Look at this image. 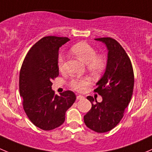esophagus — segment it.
<instances>
[{"label": "esophagus", "instance_id": "esophagus-1", "mask_svg": "<svg viewBox=\"0 0 152 152\" xmlns=\"http://www.w3.org/2000/svg\"><path fill=\"white\" fill-rule=\"evenodd\" d=\"M85 98V97L83 96H82V95H77L76 96V99H84Z\"/></svg>", "mask_w": 152, "mask_h": 152}]
</instances>
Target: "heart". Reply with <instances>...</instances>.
<instances>
[{"label":"heart","mask_w":152,"mask_h":152,"mask_svg":"<svg viewBox=\"0 0 152 152\" xmlns=\"http://www.w3.org/2000/svg\"><path fill=\"white\" fill-rule=\"evenodd\" d=\"M70 50L76 58L85 63L87 70L92 76H99L107 67L105 57L97 54L96 50L87 42H79L73 45ZM58 68L60 71L64 70V58L61 55L58 57ZM89 84L90 79L87 77L73 78L69 82V86L75 91L82 92Z\"/></svg>","instance_id":"1"}]
</instances>
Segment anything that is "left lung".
<instances>
[{
    "mask_svg": "<svg viewBox=\"0 0 152 152\" xmlns=\"http://www.w3.org/2000/svg\"><path fill=\"white\" fill-rule=\"evenodd\" d=\"M96 40L105 44L108 50L105 72L94 91L102 101L87 97L92 107L84 116V122L91 130L104 133L116 127L124 116L133 94L134 76L130 58L115 39L106 37Z\"/></svg>",
    "mask_w": 152,
    "mask_h": 152,
    "instance_id": "obj_1",
    "label": "left lung"
}]
</instances>
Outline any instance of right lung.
Wrapping results in <instances>:
<instances>
[{
    "label": "right lung",
    "mask_w": 152,
    "mask_h": 152,
    "mask_svg": "<svg viewBox=\"0 0 152 152\" xmlns=\"http://www.w3.org/2000/svg\"><path fill=\"white\" fill-rule=\"evenodd\" d=\"M68 41L67 37H44L29 49L22 63L19 91L23 110L29 120L42 130L61 126L66 111L76 99L71 91L58 96L52 90V81L59 75L58 50Z\"/></svg>",
    "instance_id": "right-lung-1"
}]
</instances>
